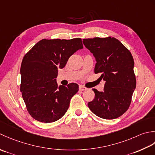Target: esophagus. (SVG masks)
<instances>
[{"label": "esophagus", "instance_id": "34e87169", "mask_svg": "<svg viewBox=\"0 0 155 155\" xmlns=\"http://www.w3.org/2000/svg\"><path fill=\"white\" fill-rule=\"evenodd\" d=\"M86 90H87V88L86 87H84V86H80V91H85Z\"/></svg>", "mask_w": 155, "mask_h": 155}]
</instances>
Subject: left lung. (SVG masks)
Masks as SVG:
<instances>
[{
	"label": "left lung",
	"instance_id": "8db88e82",
	"mask_svg": "<svg viewBox=\"0 0 155 155\" xmlns=\"http://www.w3.org/2000/svg\"><path fill=\"white\" fill-rule=\"evenodd\" d=\"M83 43L96 58L94 72L105 81L104 91L92 90L95 98L88 107L100 118H117L127 111L136 88L131 53L114 37L84 39Z\"/></svg>",
	"mask_w": 155,
	"mask_h": 155
}]
</instances>
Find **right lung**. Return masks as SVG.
I'll use <instances>...</instances> for the list:
<instances>
[{"label":"right lung","instance_id":"add662e5","mask_svg":"<svg viewBox=\"0 0 155 155\" xmlns=\"http://www.w3.org/2000/svg\"><path fill=\"white\" fill-rule=\"evenodd\" d=\"M83 49L80 38L42 39L25 55L21 63V91L27 111L36 120L51 123L67 112L78 85L58 86V69L64 68L71 55Z\"/></svg>","mask_w":155,"mask_h":155}]
</instances>
